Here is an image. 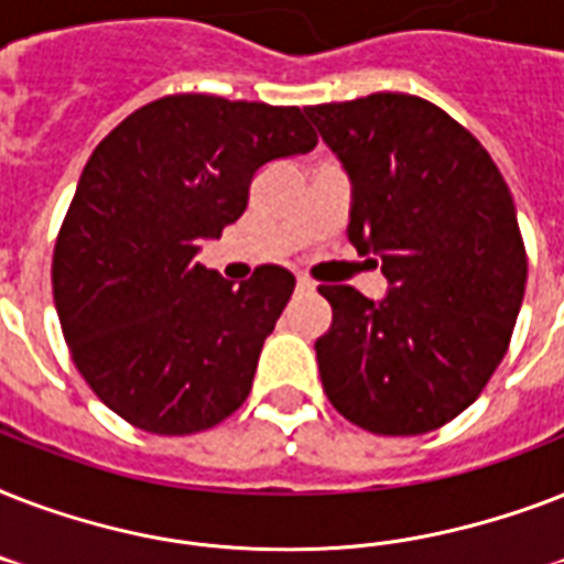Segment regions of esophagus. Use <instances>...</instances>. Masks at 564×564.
I'll return each instance as SVG.
<instances>
[{"label":"esophagus","mask_w":564,"mask_h":564,"mask_svg":"<svg viewBox=\"0 0 564 564\" xmlns=\"http://www.w3.org/2000/svg\"><path fill=\"white\" fill-rule=\"evenodd\" d=\"M295 290H299V292H313V290H316V283L307 281V278H299V281H295Z\"/></svg>","instance_id":"34e87169"}]
</instances>
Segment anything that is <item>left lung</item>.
<instances>
[{
    "label": "left lung",
    "instance_id": "obj_1",
    "mask_svg": "<svg viewBox=\"0 0 564 564\" xmlns=\"http://www.w3.org/2000/svg\"><path fill=\"white\" fill-rule=\"evenodd\" d=\"M304 113L351 181V246L389 281L380 301L318 286L334 307L316 339L322 386L369 433H430L477 401L524 301L507 181L474 134L419 96L371 93Z\"/></svg>",
    "mask_w": 564,
    "mask_h": 564
}]
</instances>
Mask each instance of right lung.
Listing matches in <instances>:
<instances>
[{
    "instance_id": "add662e5",
    "label": "right lung",
    "mask_w": 564,
    "mask_h": 564,
    "mask_svg": "<svg viewBox=\"0 0 564 564\" xmlns=\"http://www.w3.org/2000/svg\"><path fill=\"white\" fill-rule=\"evenodd\" d=\"M316 143L299 108L184 93L96 145L57 234L52 292L75 366L119 419L187 436L242 406L295 278L260 265L234 286L195 254L242 216L257 170Z\"/></svg>"
}]
</instances>
